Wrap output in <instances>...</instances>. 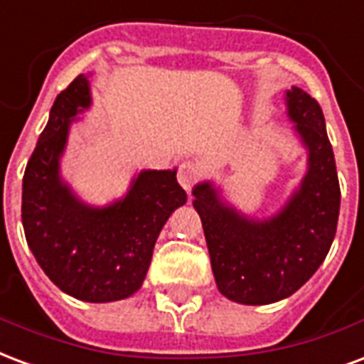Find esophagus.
I'll use <instances>...</instances> for the list:
<instances>
[{"label":"esophagus","mask_w":364,"mask_h":364,"mask_svg":"<svg viewBox=\"0 0 364 364\" xmlns=\"http://www.w3.org/2000/svg\"><path fill=\"white\" fill-rule=\"evenodd\" d=\"M199 176H201V166L193 161H184L178 168V182L180 186L184 188L186 192H190L193 188V184L198 182Z\"/></svg>","instance_id":"1"}]
</instances>
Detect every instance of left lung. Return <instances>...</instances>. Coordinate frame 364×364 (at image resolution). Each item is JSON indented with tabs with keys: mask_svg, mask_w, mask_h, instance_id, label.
I'll return each instance as SVG.
<instances>
[{
	"mask_svg": "<svg viewBox=\"0 0 364 364\" xmlns=\"http://www.w3.org/2000/svg\"><path fill=\"white\" fill-rule=\"evenodd\" d=\"M286 114L307 151V171L270 217H247L211 180L193 186L218 291L242 305H269L296 294L326 259L340 215V182L321 105L286 90Z\"/></svg>",
	"mask_w": 364,
	"mask_h": 364,
	"instance_id": "8db88e82",
	"label": "left lung"
}]
</instances>
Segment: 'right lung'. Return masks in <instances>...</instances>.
Listing matches in <instances>:
<instances>
[{
    "label": "right lung",
    "instance_id": "1",
    "mask_svg": "<svg viewBox=\"0 0 364 364\" xmlns=\"http://www.w3.org/2000/svg\"><path fill=\"white\" fill-rule=\"evenodd\" d=\"M92 105L90 75L55 97L23 178V226L30 251L57 288L88 303L127 299L141 288L153 247L186 203L176 168L134 174L128 192L103 207L84 203L61 176L78 114Z\"/></svg>",
    "mask_w": 364,
    "mask_h": 364
}]
</instances>
